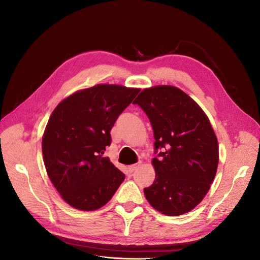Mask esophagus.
I'll use <instances>...</instances> for the list:
<instances>
[{"label": "esophagus", "instance_id": "obj_1", "mask_svg": "<svg viewBox=\"0 0 260 260\" xmlns=\"http://www.w3.org/2000/svg\"><path fill=\"white\" fill-rule=\"evenodd\" d=\"M137 165H133V166H130V167H128V172L130 173V174H132L136 169H137Z\"/></svg>", "mask_w": 260, "mask_h": 260}]
</instances>
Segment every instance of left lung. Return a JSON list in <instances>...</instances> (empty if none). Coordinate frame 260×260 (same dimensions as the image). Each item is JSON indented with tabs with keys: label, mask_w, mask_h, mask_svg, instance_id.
<instances>
[{
	"label": "left lung",
	"mask_w": 260,
	"mask_h": 260,
	"mask_svg": "<svg viewBox=\"0 0 260 260\" xmlns=\"http://www.w3.org/2000/svg\"><path fill=\"white\" fill-rule=\"evenodd\" d=\"M133 103L148 115L155 138L156 177L144 189L146 199L166 215L190 211L208 192L218 164L217 139L207 115L170 85L146 88Z\"/></svg>",
	"instance_id": "1"
}]
</instances>
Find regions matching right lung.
Here are the masks:
<instances>
[{
	"label": "right lung",
	"mask_w": 260,
	"mask_h": 260,
	"mask_svg": "<svg viewBox=\"0 0 260 260\" xmlns=\"http://www.w3.org/2000/svg\"><path fill=\"white\" fill-rule=\"evenodd\" d=\"M138 88L98 84L58 104L43 137L44 162L50 180L64 201L80 210L104 206L125 175L104 157L110 131L133 101Z\"/></svg>",
	"instance_id": "right-lung-1"
}]
</instances>
